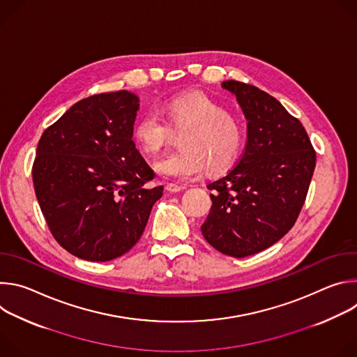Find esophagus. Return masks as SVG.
I'll return each instance as SVG.
<instances>
[{"instance_id": "34e87169", "label": "esophagus", "mask_w": 357, "mask_h": 357, "mask_svg": "<svg viewBox=\"0 0 357 357\" xmlns=\"http://www.w3.org/2000/svg\"><path fill=\"white\" fill-rule=\"evenodd\" d=\"M165 189H167L169 193H178V192L183 190L185 186H181V185H176V183H168V185L165 186Z\"/></svg>"}]
</instances>
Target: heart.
<instances>
[{
  "instance_id": "1",
  "label": "heart",
  "mask_w": 357,
  "mask_h": 357,
  "mask_svg": "<svg viewBox=\"0 0 357 357\" xmlns=\"http://www.w3.org/2000/svg\"><path fill=\"white\" fill-rule=\"evenodd\" d=\"M162 116L171 130H185L179 138L182 149L154 162L157 174L165 178L190 179L208 167L212 172L226 169L241 145L238 121L206 94L190 91L165 101ZM155 113H146L135 123L132 137L145 154L161 151L169 129Z\"/></svg>"
}]
</instances>
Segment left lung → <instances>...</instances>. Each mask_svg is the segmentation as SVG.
Wrapping results in <instances>:
<instances>
[{"mask_svg":"<svg viewBox=\"0 0 357 357\" xmlns=\"http://www.w3.org/2000/svg\"><path fill=\"white\" fill-rule=\"evenodd\" d=\"M247 120L241 158L208 185L212 208L200 230L227 256L260 252L294 226L307 197L317 155L302 124L277 98L251 84L226 80Z\"/></svg>","mask_w":357,"mask_h":357,"instance_id":"8db88e82","label":"left lung"}]
</instances>
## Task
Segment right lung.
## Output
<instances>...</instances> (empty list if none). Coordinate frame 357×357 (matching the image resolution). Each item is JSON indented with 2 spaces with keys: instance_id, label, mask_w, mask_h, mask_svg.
I'll use <instances>...</instances> for the list:
<instances>
[{
  "instance_id": "1",
  "label": "right lung",
  "mask_w": 357,
  "mask_h": 357,
  "mask_svg": "<svg viewBox=\"0 0 357 357\" xmlns=\"http://www.w3.org/2000/svg\"><path fill=\"white\" fill-rule=\"evenodd\" d=\"M137 94H94L46 128L36 148L33 188L56 241L87 261H110L139 240L164 188L132 141Z\"/></svg>"
}]
</instances>
